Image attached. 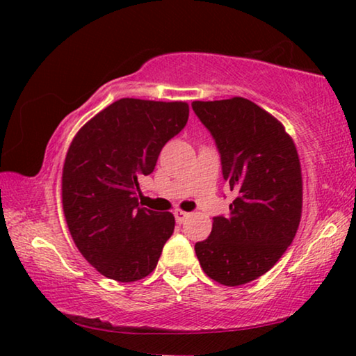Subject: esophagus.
<instances>
[{
    "instance_id": "esophagus-1",
    "label": "esophagus",
    "mask_w": 356,
    "mask_h": 356,
    "mask_svg": "<svg viewBox=\"0 0 356 356\" xmlns=\"http://www.w3.org/2000/svg\"><path fill=\"white\" fill-rule=\"evenodd\" d=\"M174 216H176L177 225H182V222H185V221H186V218H188L190 213L184 212V210H176V212H174Z\"/></svg>"
}]
</instances>
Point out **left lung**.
Wrapping results in <instances>:
<instances>
[{"instance_id": "8db88e82", "label": "left lung", "mask_w": 356, "mask_h": 356, "mask_svg": "<svg viewBox=\"0 0 356 356\" xmlns=\"http://www.w3.org/2000/svg\"><path fill=\"white\" fill-rule=\"evenodd\" d=\"M191 106L213 136L222 177L237 193L231 213L215 216L195 251L209 278L242 286L267 273L297 234L303 202L297 147L284 125L248 99Z\"/></svg>"}]
</instances>
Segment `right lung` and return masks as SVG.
<instances>
[{"label": "right lung", "instance_id": "right-lung-1", "mask_svg": "<svg viewBox=\"0 0 356 356\" xmlns=\"http://www.w3.org/2000/svg\"><path fill=\"white\" fill-rule=\"evenodd\" d=\"M185 102L120 99L83 125L65 155L63 209L83 257L106 278L138 281L154 272L174 232L170 212L140 207L141 176L185 127Z\"/></svg>", "mask_w": 356, "mask_h": 356}]
</instances>
